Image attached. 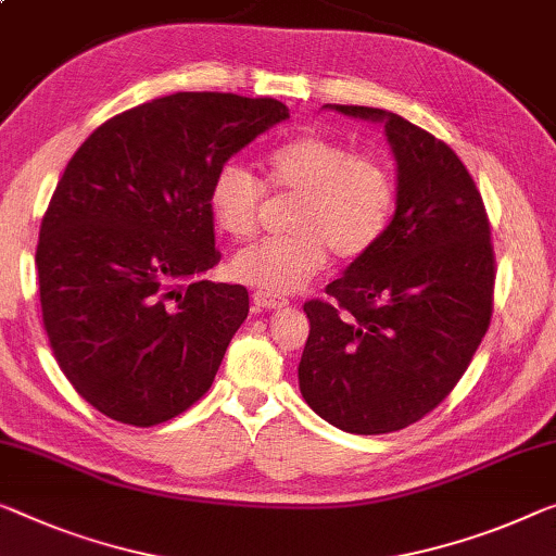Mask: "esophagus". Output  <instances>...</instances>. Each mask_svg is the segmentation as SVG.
Returning a JSON list of instances; mask_svg holds the SVG:
<instances>
[{"instance_id":"esophagus-1","label":"esophagus","mask_w":556,"mask_h":556,"mask_svg":"<svg viewBox=\"0 0 556 556\" xmlns=\"http://www.w3.org/2000/svg\"><path fill=\"white\" fill-rule=\"evenodd\" d=\"M254 300V306L260 312H269V309H285V306L289 304L287 300H281V296L271 294V292H262V289H256V292L252 294Z\"/></svg>"}]
</instances>
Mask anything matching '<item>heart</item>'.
I'll return each instance as SVG.
<instances>
[{
  "label": "heart",
  "mask_w": 556,
  "mask_h": 556,
  "mask_svg": "<svg viewBox=\"0 0 556 556\" xmlns=\"http://www.w3.org/2000/svg\"><path fill=\"white\" fill-rule=\"evenodd\" d=\"M264 185L239 162L222 164L210 185V210L217 227L235 239L260 229L264 187L292 194L285 237L264 239L237 252L229 269L262 292L302 289L337 260L354 262L375 247L396 204L392 164L321 135H302L279 144L262 162Z\"/></svg>",
  "instance_id": "1"
}]
</instances>
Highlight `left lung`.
I'll list each match as a JSON object with an SVG mask.
<instances>
[{
    "instance_id": "obj_1",
    "label": "left lung",
    "mask_w": 556,
    "mask_h": 556,
    "mask_svg": "<svg viewBox=\"0 0 556 556\" xmlns=\"http://www.w3.org/2000/svg\"><path fill=\"white\" fill-rule=\"evenodd\" d=\"M382 122L396 210L382 239L327 285L300 362L304 402L344 432L387 434L439 407L490 329L494 250L482 194L450 144L400 114L327 104Z\"/></svg>"
}]
</instances>
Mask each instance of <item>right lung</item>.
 I'll return each mask as SVG.
<instances>
[{
    "instance_id": "1",
    "label": "right lung",
    "mask_w": 556,
    "mask_h": 556,
    "mask_svg": "<svg viewBox=\"0 0 556 556\" xmlns=\"http://www.w3.org/2000/svg\"><path fill=\"white\" fill-rule=\"evenodd\" d=\"M289 119L277 99L177 92L106 119L66 164L39 229L41 319L64 377L94 409L162 425L210 392L250 312L219 262L210 185Z\"/></svg>"
}]
</instances>
